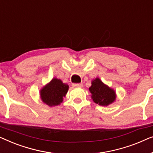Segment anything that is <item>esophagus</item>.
<instances>
[{
    "instance_id": "34e87169",
    "label": "esophagus",
    "mask_w": 153,
    "mask_h": 153,
    "mask_svg": "<svg viewBox=\"0 0 153 153\" xmlns=\"http://www.w3.org/2000/svg\"><path fill=\"white\" fill-rule=\"evenodd\" d=\"M83 85L82 84H78V83H74V84H72V87H79V88H81L82 87Z\"/></svg>"
}]
</instances>
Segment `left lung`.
Masks as SVG:
<instances>
[{
    "label": "left lung",
    "mask_w": 153,
    "mask_h": 153,
    "mask_svg": "<svg viewBox=\"0 0 153 153\" xmlns=\"http://www.w3.org/2000/svg\"><path fill=\"white\" fill-rule=\"evenodd\" d=\"M89 89L94 102L99 105L107 106L116 100L114 90L105 85L98 77L92 80Z\"/></svg>",
    "instance_id": "8db88e82"
}]
</instances>
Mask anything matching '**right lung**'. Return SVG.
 Here are the masks:
<instances>
[{
    "mask_svg": "<svg viewBox=\"0 0 153 153\" xmlns=\"http://www.w3.org/2000/svg\"><path fill=\"white\" fill-rule=\"evenodd\" d=\"M68 90V85L61 79L53 78L40 91L41 99L48 106H57L62 101Z\"/></svg>",
    "mask_w": 153,
    "mask_h": 153,
    "instance_id": "add662e5",
    "label": "right lung"
}]
</instances>
